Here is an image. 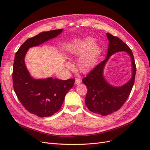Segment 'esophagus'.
<instances>
[{"mask_svg": "<svg viewBox=\"0 0 150 150\" xmlns=\"http://www.w3.org/2000/svg\"><path fill=\"white\" fill-rule=\"evenodd\" d=\"M81 83V80L80 79L78 78H76L75 79V84H79Z\"/></svg>", "mask_w": 150, "mask_h": 150, "instance_id": "1", "label": "esophagus"}]
</instances>
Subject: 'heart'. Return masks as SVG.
I'll return each mask as SVG.
<instances>
[{"label":"heart","instance_id":"1","mask_svg":"<svg viewBox=\"0 0 150 150\" xmlns=\"http://www.w3.org/2000/svg\"><path fill=\"white\" fill-rule=\"evenodd\" d=\"M69 53L73 55L84 53L79 59V66L81 70L88 71L96 63L99 54V46L94 44V40L88 38L83 40H77L68 49Z\"/></svg>","mask_w":150,"mask_h":150}]
</instances>
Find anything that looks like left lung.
I'll list each match as a JSON object with an SVG mask.
<instances>
[{
  "label": "left lung",
  "mask_w": 150,
  "mask_h": 150,
  "mask_svg": "<svg viewBox=\"0 0 150 150\" xmlns=\"http://www.w3.org/2000/svg\"><path fill=\"white\" fill-rule=\"evenodd\" d=\"M109 47L106 58L91 71L83 83L87 86L88 92L85 103L89 110L102 116H107L121 108L127 100L133 88L136 74V65L131 49L123 41L116 36L107 33ZM125 51L131 57L132 64V76L128 83L116 87L107 83L103 75V68L109 57L117 52Z\"/></svg>",
  "instance_id": "obj_1"
}]
</instances>
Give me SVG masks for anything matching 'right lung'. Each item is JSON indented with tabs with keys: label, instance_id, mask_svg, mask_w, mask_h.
I'll use <instances>...</instances> for the list:
<instances>
[{
	"label": "right lung",
	"instance_id": "obj_1",
	"mask_svg": "<svg viewBox=\"0 0 150 150\" xmlns=\"http://www.w3.org/2000/svg\"><path fill=\"white\" fill-rule=\"evenodd\" d=\"M63 29L42 32L26 40L17 51L13 65V89L25 110L39 117L53 115L61 108L66 94L73 87L75 80L56 78L36 79L29 74L24 59L29 48L38 46L57 37Z\"/></svg>",
	"mask_w": 150,
	"mask_h": 150
}]
</instances>
